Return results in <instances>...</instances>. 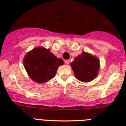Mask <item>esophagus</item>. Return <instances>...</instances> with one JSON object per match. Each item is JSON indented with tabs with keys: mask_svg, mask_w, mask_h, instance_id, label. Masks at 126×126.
Here are the masks:
<instances>
[{
	"mask_svg": "<svg viewBox=\"0 0 126 126\" xmlns=\"http://www.w3.org/2000/svg\"><path fill=\"white\" fill-rule=\"evenodd\" d=\"M65 63H66L67 65H69V63H70V60H69V59H67V60H65Z\"/></svg>",
	"mask_w": 126,
	"mask_h": 126,
	"instance_id": "1",
	"label": "esophagus"
}]
</instances>
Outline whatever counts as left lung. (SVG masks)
Returning a JSON list of instances; mask_svg holds the SVG:
<instances>
[{
    "mask_svg": "<svg viewBox=\"0 0 126 126\" xmlns=\"http://www.w3.org/2000/svg\"><path fill=\"white\" fill-rule=\"evenodd\" d=\"M71 65L77 79L84 82L94 80L99 69L97 58L86 52L75 57Z\"/></svg>",
    "mask_w": 126,
    "mask_h": 126,
    "instance_id": "1",
    "label": "left lung"
}]
</instances>
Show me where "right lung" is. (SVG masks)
I'll list each match as a JSON object with an SVG mask.
<instances>
[{"label": "right lung", "mask_w": 126, "mask_h": 126, "mask_svg": "<svg viewBox=\"0 0 126 126\" xmlns=\"http://www.w3.org/2000/svg\"><path fill=\"white\" fill-rule=\"evenodd\" d=\"M25 68L31 79L38 83L46 82L54 77L57 68L63 64L49 49L34 48L29 52L23 60Z\"/></svg>", "instance_id": "obj_1"}]
</instances>
